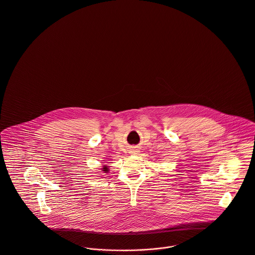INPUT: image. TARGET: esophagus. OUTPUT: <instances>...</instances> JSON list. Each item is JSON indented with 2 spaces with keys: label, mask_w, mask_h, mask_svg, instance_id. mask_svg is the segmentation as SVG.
I'll return each instance as SVG.
<instances>
[{
  "label": "esophagus",
  "mask_w": 255,
  "mask_h": 255,
  "mask_svg": "<svg viewBox=\"0 0 255 255\" xmlns=\"http://www.w3.org/2000/svg\"><path fill=\"white\" fill-rule=\"evenodd\" d=\"M137 152H138V151H132V152H131V153H137Z\"/></svg>",
  "instance_id": "obj_1"
}]
</instances>
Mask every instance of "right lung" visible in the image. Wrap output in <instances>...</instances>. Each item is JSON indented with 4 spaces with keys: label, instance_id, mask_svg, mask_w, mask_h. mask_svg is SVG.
I'll return each instance as SVG.
<instances>
[{
    "label": "right lung",
    "instance_id": "1",
    "mask_svg": "<svg viewBox=\"0 0 255 255\" xmlns=\"http://www.w3.org/2000/svg\"><path fill=\"white\" fill-rule=\"evenodd\" d=\"M102 171H103L104 173H108V171H109V169H108L107 165H103V168H102Z\"/></svg>",
    "mask_w": 255,
    "mask_h": 255
}]
</instances>
